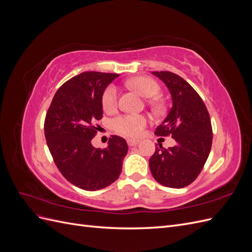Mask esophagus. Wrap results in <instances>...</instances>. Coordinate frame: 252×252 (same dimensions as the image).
Segmentation results:
<instances>
[{
	"label": "esophagus",
	"instance_id": "34e87169",
	"mask_svg": "<svg viewBox=\"0 0 252 252\" xmlns=\"http://www.w3.org/2000/svg\"><path fill=\"white\" fill-rule=\"evenodd\" d=\"M127 143L129 146H135V145H138L140 143V140H132V139H128Z\"/></svg>",
	"mask_w": 252,
	"mask_h": 252
}]
</instances>
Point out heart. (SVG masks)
<instances>
[{
    "label": "heart",
    "mask_w": 252,
    "mask_h": 252,
    "mask_svg": "<svg viewBox=\"0 0 252 252\" xmlns=\"http://www.w3.org/2000/svg\"><path fill=\"white\" fill-rule=\"evenodd\" d=\"M128 86L138 91L142 95L150 97L156 95L159 86L158 84L148 77H136L128 81ZM102 105L106 111L116 109L118 105V89L116 86L109 85L104 90L102 95ZM113 130L127 138H136L139 136L147 125V118L142 114H122L112 121Z\"/></svg>",
    "instance_id": "heart-1"
}]
</instances>
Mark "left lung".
<instances>
[{
	"instance_id": "1",
	"label": "left lung",
	"mask_w": 252,
	"mask_h": 252,
	"mask_svg": "<svg viewBox=\"0 0 252 252\" xmlns=\"http://www.w3.org/2000/svg\"><path fill=\"white\" fill-rule=\"evenodd\" d=\"M168 87L172 107L163 123L156 129L158 136H171L173 147H156L149 158L152 177L170 188L186 187L197 178L207 161L212 145V127L209 112L199 94L170 71H155Z\"/></svg>"
}]
</instances>
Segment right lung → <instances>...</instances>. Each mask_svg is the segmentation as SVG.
<instances>
[{
	"instance_id": "obj_1",
	"label": "right lung",
	"mask_w": 252,
	"mask_h": 252,
	"mask_svg": "<svg viewBox=\"0 0 252 252\" xmlns=\"http://www.w3.org/2000/svg\"><path fill=\"white\" fill-rule=\"evenodd\" d=\"M117 73L86 71L65 82L46 113L44 132L58 169L71 184L94 191L117 181L128 145L111 135L108 146L94 148L95 121L103 117L102 95Z\"/></svg>"
}]
</instances>
